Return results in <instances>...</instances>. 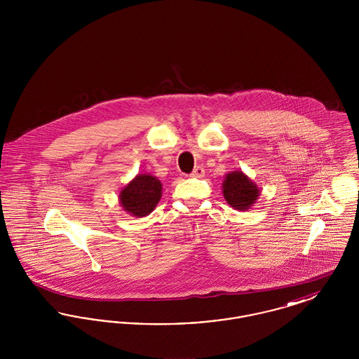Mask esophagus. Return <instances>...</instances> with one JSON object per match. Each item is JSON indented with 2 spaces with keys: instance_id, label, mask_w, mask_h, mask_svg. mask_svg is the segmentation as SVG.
<instances>
[{
  "instance_id": "esophagus-1",
  "label": "esophagus",
  "mask_w": 359,
  "mask_h": 359,
  "mask_svg": "<svg viewBox=\"0 0 359 359\" xmlns=\"http://www.w3.org/2000/svg\"><path fill=\"white\" fill-rule=\"evenodd\" d=\"M191 176H192V177H203V176H205V168L201 167V165L195 167V170L192 171Z\"/></svg>"
}]
</instances>
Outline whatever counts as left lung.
<instances>
[{
  "label": "left lung",
  "mask_w": 359,
  "mask_h": 359,
  "mask_svg": "<svg viewBox=\"0 0 359 359\" xmlns=\"http://www.w3.org/2000/svg\"><path fill=\"white\" fill-rule=\"evenodd\" d=\"M222 189L226 202L239 211L252 208L261 192L256 183L242 171L227 173L223 180Z\"/></svg>",
  "instance_id": "left-lung-1"
}]
</instances>
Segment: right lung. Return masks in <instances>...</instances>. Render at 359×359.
Here are the masks:
<instances>
[{
    "label": "right lung",
    "instance_id": "right-lung-1",
    "mask_svg": "<svg viewBox=\"0 0 359 359\" xmlns=\"http://www.w3.org/2000/svg\"><path fill=\"white\" fill-rule=\"evenodd\" d=\"M163 184L151 173H138L122 188L118 201L123 211L136 218L149 215L161 199Z\"/></svg>",
    "mask_w": 359,
    "mask_h": 359
}]
</instances>
